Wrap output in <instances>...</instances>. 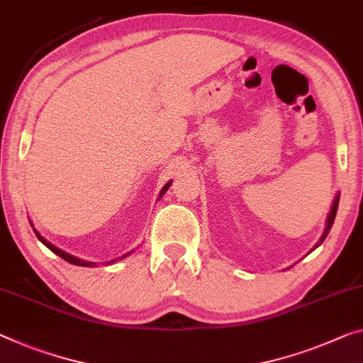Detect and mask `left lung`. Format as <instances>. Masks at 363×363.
Returning <instances> with one entry per match:
<instances>
[{
    "label": "left lung",
    "instance_id": "left-lung-1",
    "mask_svg": "<svg viewBox=\"0 0 363 363\" xmlns=\"http://www.w3.org/2000/svg\"><path fill=\"white\" fill-rule=\"evenodd\" d=\"M337 204H339V194H337V196H336V199H334V203H333V208H331V213H330V216H328L326 228H325V232H323V235H321V238H320V242L316 243V247H320V245L323 243V240H325V238L328 237V233H330L331 227H333V224H334V217H336V213H337ZM316 247H315V248H316Z\"/></svg>",
    "mask_w": 363,
    "mask_h": 363
}]
</instances>
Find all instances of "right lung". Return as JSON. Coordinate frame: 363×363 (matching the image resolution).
Wrapping results in <instances>:
<instances>
[{
	"instance_id": "add662e5",
	"label": "right lung",
	"mask_w": 363,
	"mask_h": 363,
	"mask_svg": "<svg viewBox=\"0 0 363 363\" xmlns=\"http://www.w3.org/2000/svg\"><path fill=\"white\" fill-rule=\"evenodd\" d=\"M170 186V183H167V185L164 186V189H162V193H160V196H162V194L167 191V188H169ZM33 232H35V228H33ZM35 235H37V238L38 240H40V242L43 243V245H45V247L47 248H50V250H52V252L53 253H57L58 256H60V258H63L65 261H68V263H71V264H77V266H97V263H91V261H84V259H79V258H76V256H71V255H68V253H65L63 252V250H60V248H57V247H55V245H52V243H50V242H47V240L45 238H43V237H40V235H38V232H35ZM128 255H131V252L130 253H126V255H123V256H121V258H116V259H123V258H126V256ZM116 259H113V261H110V263H115V261Z\"/></svg>"
}]
</instances>
